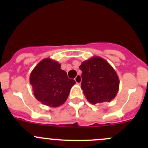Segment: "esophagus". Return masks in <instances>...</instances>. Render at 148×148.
Listing matches in <instances>:
<instances>
[{
  "instance_id": "esophagus-1",
  "label": "esophagus",
  "mask_w": 148,
  "mask_h": 148,
  "mask_svg": "<svg viewBox=\"0 0 148 148\" xmlns=\"http://www.w3.org/2000/svg\"><path fill=\"white\" fill-rule=\"evenodd\" d=\"M75 79V82L76 83L78 84H80L82 82V77L81 75H77V77H76V78L74 79Z\"/></svg>"
}]
</instances>
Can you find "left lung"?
I'll use <instances>...</instances> for the list:
<instances>
[{
	"mask_svg": "<svg viewBox=\"0 0 148 148\" xmlns=\"http://www.w3.org/2000/svg\"><path fill=\"white\" fill-rule=\"evenodd\" d=\"M81 88L88 102L92 104L110 102L117 95L120 80L115 70L99 56L82 62Z\"/></svg>",
	"mask_w": 148,
	"mask_h": 148,
	"instance_id": "left-lung-1",
	"label": "left lung"
}]
</instances>
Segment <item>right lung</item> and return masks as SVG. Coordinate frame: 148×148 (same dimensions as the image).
Here are the masks:
<instances>
[{"instance_id":"right-lung-1","label":"right lung","mask_w":148,"mask_h":148,"mask_svg":"<svg viewBox=\"0 0 148 148\" xmlns=\"http://www.w3.org/2000/svg\"><path fill=\"white\" fill-rule=\"evenodd\" d=\"M30 84L37 100L49 107H57L66 101L76 82L68 78L66 72L61 69V64L46 58L32 70Z\"/></svg>"}]
</instances>
